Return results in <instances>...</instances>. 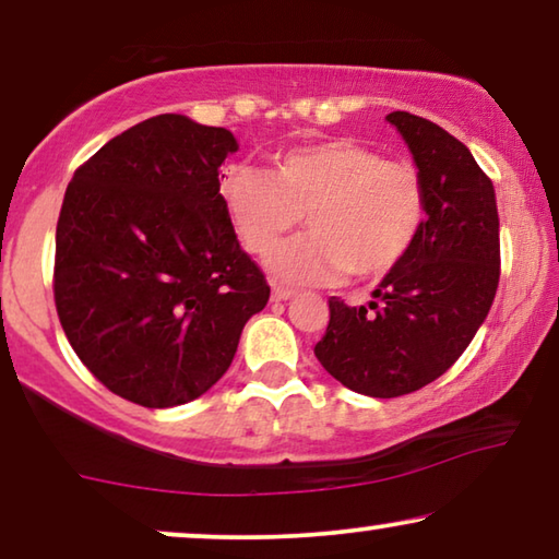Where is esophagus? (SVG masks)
Masks as SVG:
<instances>
[{"label":"esophagus","instance_id":"obj_1","mask_svg":"<svg viewBox=\"0 0 559 559\" xmlns=\"http://www.w3.org/2000/svg\"><path fill=\"white\" fill-rule=\"evenodd\" d=\"M297 293L293 287H285V285H274L272 287V300L274 302H285V300H289V297H295Z\"/></svg>","mask_w":559,"mask_h":559}]
</instances>
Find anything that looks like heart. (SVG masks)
<instances>
[{"label":"heart","mask_w":559,"mask_h":559,"mask_svg":"<svg viewBox=\"0 0 559 559\" xmlns=\"http://www.w3.org/2000/svg\"><path fill=\"white\" fill-rule=\"evenodd\" d=\"M221 195L243 247L257 257L270 254L305 216L312 234L270 259L282 282H331L348 272L384 277L407 257L425 221V186L415 167L348 140L282 152L272 173L228 167Z\"/></svg>","instance_id":"obj_1"}]
</instances>
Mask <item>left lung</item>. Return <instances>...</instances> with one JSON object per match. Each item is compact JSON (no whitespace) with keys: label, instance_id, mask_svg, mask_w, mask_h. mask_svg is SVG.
Wrapping results in <instances>:
<instances>
[{"label":"left lung","instance_id":"left-lung-1","mask_svg":"<svg viewBox=\"0 0 559 559\" xmlns=\"http://www.w3.org/2000/svg\"><path fill=\"white\" fill-rule=\"evenodd\" d=\"M386 119L415 157L427 218L369 305L328 300L331 320L316 343L333 379L379 400L417 392L461 358L491 310L501 266L493 182L468 147L415 114Z\"/></svg>","mask_w":559,"mask_h":559}]
</instances>
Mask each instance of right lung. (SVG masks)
<instances>
[{"label":"right lung","mask_w":559,"mask_h":559,"mask_svg":"<svg viewBox=\"0 0 559 559\" xmlns=\"http://www.w3.org/2000/svg\"><path fill=\"white\" fill-rule=\"evenodd\" d=\"M239 150L224 127L159 114L114 136L68 182L52 295L83 366L121 400L165 409L224 377L270 285L218 193Z\"/></svg>","instance_id":"right-lung-1"}]
</instances>
